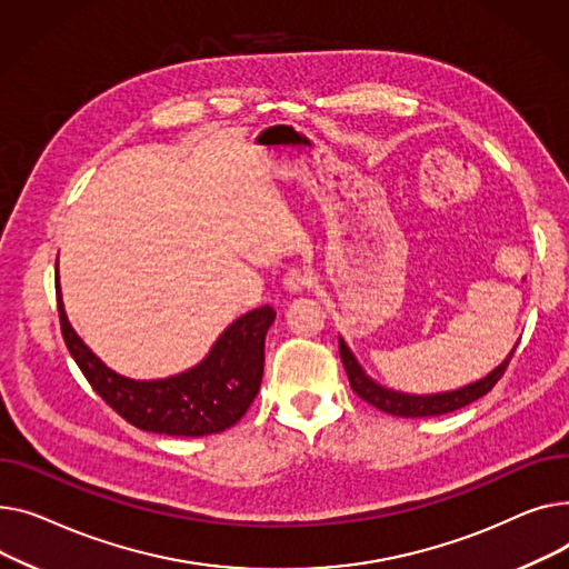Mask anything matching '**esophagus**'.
<instances>
[{"instance_id":"esophagus-1","label":"esophagus","mask_w":569,"mask_h":569,"mask_svg":"<svg viewBox=\"0 0 569 569\" xmlns=\"http://www.w3.org/2000/svg\"><path fill=\"white\" fill-rule=\"evenodd\" d=\"M284 289L291 291V293H300V291H308L312 284H315V278L308 273V271H289L284 276Z\"/></svg>"}]
</instances>
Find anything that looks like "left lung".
I'll return each mask as SVG.
<instances>
[{
    "label": "left lung",
    "instance_id": "1",
    "mask_svg": "<svg viewBox=\"0 0 569 569\" xmlns=\"http://www.w3.org/2000/svg\"><path fill=\"white\" fill-rule=\"evenodd\" d=\"M517 351V347L512 349V353ZM512 353L500 362L496 370L485 377L482 381H476L471 386L466 388H459L455 392H441V395H402V392H392V390H386L381 386H377L370 377H365V372L360 370V365L356 362V358L351 356V351L347 349L345 340H340V358H342V365L347 370V377H349V383H351V390L365 399L367 405L377 407L379 411L383 413H390V416H399V418H429V416H441V413H450V411H457L466 405L476 402V399H480L482 395H487L498 381L500 377L506 375L508 365L512 360Z\"/></svg>",
    "mask_w": 569,
    "mask_h": 569
}]
</instances>
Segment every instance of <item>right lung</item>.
I'll return each mask as SVG.
<instances>
[{
	"instance_id": "1",
	"label": "right lung",
	"mask_w": 569,
	"mask_h": 569,
	"mask_svg": "<svg viewBox=\"0 0 569 569\" xmlns=\"http://www.w3.org/2000/svg\"><path fill=\"white\" fill-rule=\"evenodd\" d=\"M59 326L66 347L89 386L132 427L167 437H207L237 425L259 392L263 340L276 310L263 306L233 321L209 358L190 372L162 381H132L114 375L76 336L57 284Z\"/></svg>"
}]
</instances>
